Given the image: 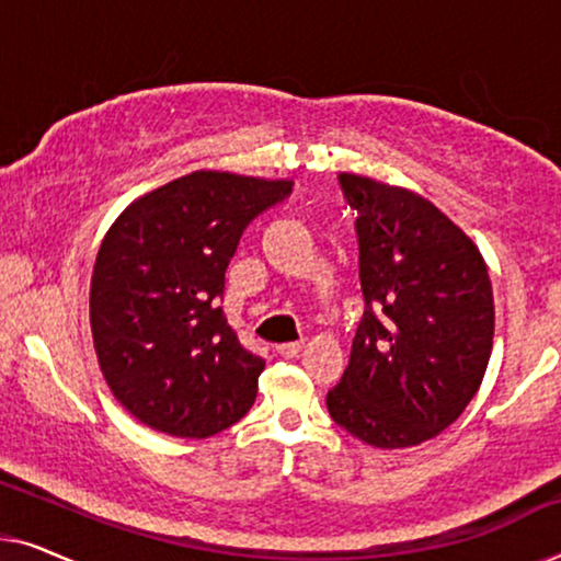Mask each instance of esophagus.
<instances>
[{
	"instance_id": "obj_1",
	"label": "esophagus",
	"mask_w": 561,
	"mask_h": 561,
	"mask_svg": "<svg viewBox=\"0 0 561 561\" xmlns=\"http://www.w3.org/2000/svg\"><path fill=\"white\" fill-rule=\"evenodd\" d=\"M304 350V342H286V344H278V347H275V352H278L280 357H286V359H290V357H298V352Z\"/></svg>"
}]
</instances>
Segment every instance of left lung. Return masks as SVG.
Wrapping results in <instances>:
<instances>
[{
	"label": "left lung",
	"mask_w": 561,
	"mask_h": 561,
	"mask_svg": "<svg viewBox=\"0 0 561 561\" xmlns=\"http://www.w3.org/2000/svg\"><path fill=\"white\" fill-rule=\"evenodd\" d=\"M340 186L357 209L365 313L329 416L370 447H416L455 424L485 378L488 265L428 198L357 173H340Z\"/></svg>",
	"instance_id": "1"
}]
</instances>
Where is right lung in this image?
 Segmentation results:
<instances>
[{
  "instance_id": "obj_1",
  "label": "right lung",
  "mask_w": 561,
  "mask_h": 561,
  "mask_svg": "<svg viewBox=\"0 0 561 561\" xmlns=\"http://www.w3.org/2000/svg\"><path fill=\"white\" fill-rule=\"evenodd\" d=\"M290 186L194 171L135 198L104 234L91 336L106 386L140 424L206 439L252 409L265 363L237 340L219 298L244 227Z\"/></svg>"
}]
</instances>
